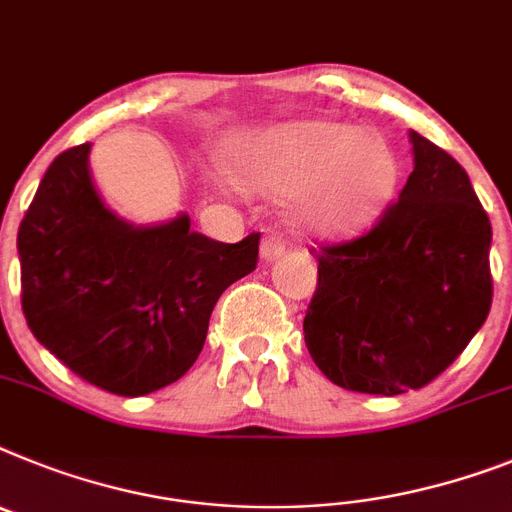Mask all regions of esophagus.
Masks as SVG:
<instances>
[{
  "mask_svg": "<svg viewBox=\"0 0 512 512\" xmlns=\"http://www.w3.org/2000/svg\"><path fill=\"white\" fill-rule=\"evenodd\" d=\"M285 248H287L285 238H279V235H269V238L261 243V259L264 261L279 259V256L285 253Z\"/></svg>",
  "mask_w": 512,
  "mask_h": 512,
  "instance_id": "1",
  "label": "esophagus"
}]
</instances>
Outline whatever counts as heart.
Instances as JSON below:
<instances>
[{
	"label": "heart",
	"mask_w": 512,
	"mask_h": 512,
	"mask_svg": "<svg viewBox=\"0 0 512 512\" xmlns=\"http://www.w3.org/2000/svg\"><path fill=\"white\" fill-rule=\"evenodd\" d=\"M235 176L266 194H298L310 233L347 238L373 225L399 186V163L381 137L360 126L303 119L230 139Z\"/></svg>",
	"instance_id": "1"
}]
</instances>
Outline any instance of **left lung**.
Here are the masks:
<instances>
[{"mask_svg": "<svg viewBox=\"0 0 512 512\" xmlns=\"http://www.w3.org/2000/svg\"><path fill=\"white\" fill-rule=\"evenodd\" d=\"M414 170L373 230L318 253L305 344L347 391L396 396L438 378L492 305V225L466 170L409 131Z\"/></svg>", "mask_w": 512, "mask_h": 512, "instance_id": "obj_1", "label": "left lung"}]
</instances>
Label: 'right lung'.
Here are the masks:
<instances>
[{"mask_svg": "<svg viewBox=\"0 0 512 512\" xmlns=\"http://www.w3.org/2000/svg\"><path fill=\"white\" fill-rule=\"evenodd\" d=\"M87 157L90 144L61 152L20 222L23 313L82 381L144 396L194 365L214 303L256 269L261 235L217 243L189 214L131 225L103 202Z\"/></svg>", "mask_w": 512, "mask_h": 512, "instance_id": "1", "label": "right lung"}]
</instances>
